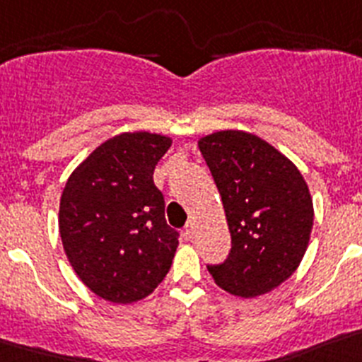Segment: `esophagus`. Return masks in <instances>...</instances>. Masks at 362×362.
<instances>
[{
	"label": "esophagus",
	"mask_w": 362,
	"mask_h": 362,
	"mask_svg": "<svg viewBox=\"0 0 362 362\" xmlns=\"http://www.w3.org/2000/svg\"><path fill=\"white\" fill-rule=\"evenodd\" d=\"M184 235H185V238H189V240L194 237V224H193V222H187V224H185Z\"/></svg>",
	"instance_id": "34e87169"
}]
</instances>
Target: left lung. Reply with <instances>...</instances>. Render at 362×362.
I'll list each match as a JSON object with an SVG mask.
<instances>
[{
	"mask_svg": "<svg viewBox=\"0 0 362 362\" xmlns=\"http://www.w3.org/2000/svg\"><path fill=\"white\" fill-rule=\"evenodd\" d=\"M224 204L231 233L228 259L207 266L216 284L237 297L275 290L306 253L313 202L291 160L244 131H218L199 140Z\"/></svg>",
	"mask_w": 362,
	"mask_h": 362,
	"instance_id": "8db88e82",
	"label": "left lung"
}]
</instances>
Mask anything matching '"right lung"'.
<instances>
[{
  "instance_id": "1",
  "label": "right lung",
  "mask_w": 362,
  "mask_h": 362,
  "mask_svg": "<svg viewBox=\"0 0 362 362\" xmlns=\"http://www.w3.org/2000/svg\"><path fill=\"white\" fill-rule=\"evenodd\" d=\"M171 147L162 134L122 133L98 146L69 177L59 237L80 281L109 303H136L171 268L178 231L153 173Z\"/></svg>"
}]
</instances>
